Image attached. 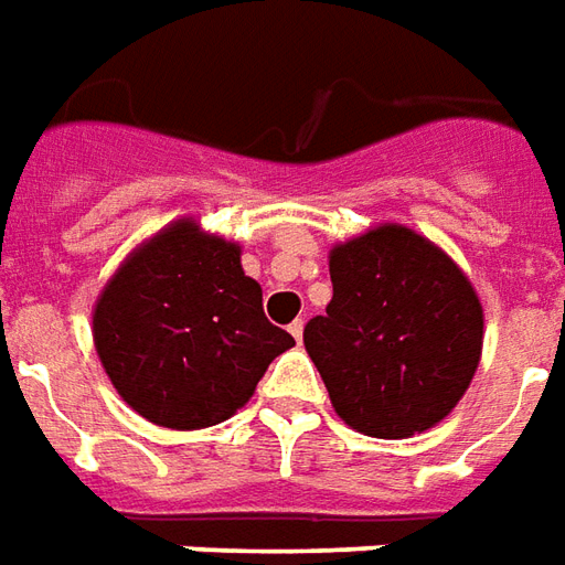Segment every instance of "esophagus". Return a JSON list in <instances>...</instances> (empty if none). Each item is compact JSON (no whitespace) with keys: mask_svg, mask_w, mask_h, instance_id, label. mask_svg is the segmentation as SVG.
<instances>
[{"mask_svg":"<svg viewBox=\"0 0 565 565\" xmlns=\"http://www.w3.org/2000/svg\"><path fill=\"white\" fill-rule=\"evenodd\" d=\"M289 331H291V338L301 343V338H303V322H301V319H295V322L289 326Z\"/></svg>","mask_w":565,"mask_h":565,"instance_id":"1","label":"esophagus"}]
</instances>
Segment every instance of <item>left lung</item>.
<instances>
[{
	"label": "left lung",
	"instance_id": "obj_1",
	"mask_svg": "<svg viewBox=\"0 0 565 565\" xmlns=\"http://www.w3.org/2000/svg\"><path fill=\"white\" fill-rule=\"evenodd\" d=\"M331 303L303 328L338 417L371 438H411L454 411L478 371L483 310L431 239L380 225L328 255Z\"/></svg>",
	"mask_w": 565,
	"mask_h": 565
}]
</instances>
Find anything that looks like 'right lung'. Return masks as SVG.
<instances>
[{"instance_id":"right-lung-1","label":"right lung","mask_w":565,"mask_h":565,"mask_svg":"<svg viewBox=\"0 0 565 565\" xmlns=\"http://www.w3.org/2000/svg\"><path fill=\"white\" fill-rule=\"evenodd\" d=\"M94 343L139 417L185 431L234 417L295 338L267 322L237 243L179 218L99 291Z\"/></svg>"}]
</instances>
